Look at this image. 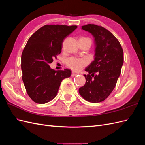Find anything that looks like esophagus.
Here are the masks:
<instances>
[{
    "mask_svg": "<svg viewBox=\"0 0 145 145\" xmlns=\"http://www.w3.org/2000/svg\"><path fill=\"white\" fill-rule=\"evenodd\" d=\"M76 75H77L76 73H75L74 72H72V73H71V77H74V76H76Z\"/></svg>",
    "mask_w": 145,
    "mask_h": 145,
    "instance_id": "obj_1",
    "label": "esophagus"
}]
</instances>
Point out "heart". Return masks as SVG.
I'll use <instances>...</instances> for the list:
<instances>
[{
	"label": "heart",
	"mask_w": 145,
	"mask_h": 145,
	"mask_svg": "<svg viewBox=\"0 0 145 145\" xmlns=\"http://www.w3.org/2000/svg\"><path fill=\"white\" fill-rule=\"evenodd\" d=\"M81 39H88V38H81ZM67 67L71 69L73 71H78L87 65V61L84 59L70 57L67 59L65 61Z\"/></svg>",
	"instance_id": "b5f03b06"
}]
</instances>
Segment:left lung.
Instances as JSON below:
<instances>
[{"instance_id":"8db88e82","label":"left lung","mask_w":145,"mask_h":145,"mask_svg":"<svg viewBox=\"0 0 145 145\" xmlns=\"http://www.w3.org/2000/svg\"><path fill=\"white\" fill-rule=\"evenodd\" d=\"M82 29L93 35L95 42L94 60L86 69V83L78 92L85 100L99 103L106 99L116 85L123 64V51L120 42L108 29L88 24Z\"/></svg>"}]
</instances>
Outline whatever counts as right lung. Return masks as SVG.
<instances>
[{"instance_id":"right-lung-1","label":"right lung","mask_w":145,"mask_h":145,"mask_svg":"<svg viewBox=\"0 0 145 145\" xmlns=\"http://www.w3.org/2000/svg\"><path fill=\"white\" fill-rule=\"evenodd\" d=\"M77 28L46 25L28 39L22 54L21 68L26 91L34 102L44 104L53 99L62 80L71 76L70 69L55 71L49 65L60 54L63 39Z\"/></svg>"}]
</instances>
